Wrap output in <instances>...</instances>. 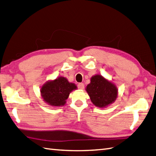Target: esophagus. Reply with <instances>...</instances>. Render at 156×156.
<instances>
[{
  "mask_svg": "<svg viewBox=\"0 0 156 156\" xmlns=\"http://www.w3.org/2000/svg\"><path fill=\"white\" fill-rule=\"evenodd\" d=\"M77 86H78V88L80 90H83L84 88V84H83V83H78Z\"/></svg>",
  "mask_w": 156,
  "mask_h": 156,
  "instance_id": "34e87169",
  "label": "esophagus"
}]
</instances>
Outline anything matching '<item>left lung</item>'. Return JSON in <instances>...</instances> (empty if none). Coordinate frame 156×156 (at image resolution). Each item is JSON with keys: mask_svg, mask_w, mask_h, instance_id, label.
I'll return each instance as SVG.
<instances>
[{"mask_svg": "<svg viewBox=\"0 0 156 156\" xmlns=\"http://www.w3.org/2000/svg\"><path fill=\"white\" fill-rule=\"evenodd\" d=\"M86 91L92 102L99 108L106 107L114 102L117 98V88L100 75L94 76Z\"/></svg>", "mask_w": 156, "mask_h": 156, "instance_id": "1", "label": "left lung"}]
</instances>
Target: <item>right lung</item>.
I'll list each match as a JSON object with an SVG mask.
<instances>
[{
  "label": "right lung",
  "mask_w": 156,
  "mask_h": 156,
  "mask_svg": "<svg viewBox=\"0 0 156 156\" xmlns=\"http://www.w3.org/2000/svg\"><path fill=\"white\" fill-rule=\"evenodd\" d=\"M76 89L74 84L68 82L67 79L59 77L54 81L46 82L41 90L42 98L50 106H64L70 92Z\"/></svg>",
  "instance_id": "obj_1"
}]
</instances>
